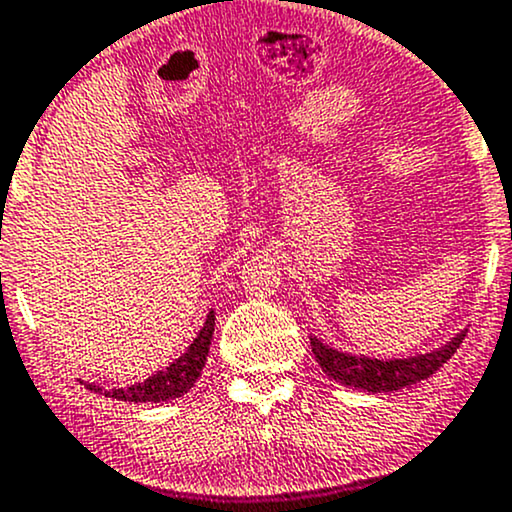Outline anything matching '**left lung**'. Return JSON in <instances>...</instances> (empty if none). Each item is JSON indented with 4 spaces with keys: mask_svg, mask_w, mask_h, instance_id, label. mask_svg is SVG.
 Wrapping results in <instances>:
<instances>
[{
    "mask_svg": "<svg viewBox=\"0 0 512 512\" xmlns=\"http://www.w3.org/2000/svg\"><path fill=\"white\" fill-rule=\"evenodd\" d=\"M467 336V329L459 331L445 346L430 350V353L409 355V358H370V355H353L341 348H333L317 336H309L312 353L321 365V370L331 380L346 384V387L363 389V392H399L411 384L428 380L433 372H438L447 360L455 355L459 343Z\"/></svg>",
    "mask_w": 512,
    "mask_h": 512,
    "instance_id": "left-lung-1",
    "label": "left lung"
}]
</instances>
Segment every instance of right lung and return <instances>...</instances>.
Wrapping results in <instances>:
<instances>
[{"instance_id":"obj_1","label":"right lung","mask_w":512,"mask_h":512,"mask_svg":"<svg viewBox=\"0 0 512 512\" xmlns=\"http://www.w3.org/2000/svg\"><path fill=\"white\" fill-rule=\"evenodd\" d=\"M212 331H215V312L208 314L203 329H200L198 336L193 338V343L186 348V353H181L166 370L154 372V375L147 377L145 382L130 384V387L106 389L99 387L96 382H84L86 389L108 396V399L130 401V404H149V401L159 404V401L179 399L181 394H186L188 389L198 382L200 372H203L205 360H208L210 353Z\"/></svg>"}]
</instances>
